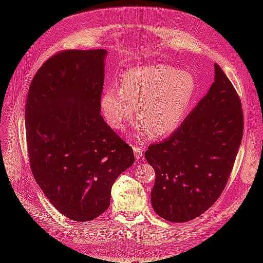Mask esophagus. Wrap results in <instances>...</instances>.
Here are the masks:
<instances>
[{
    "mask_svg": "<svg viewBox=\"0 0 263 263\" xmlns=\"http://www.w3.org/2000/svg\"><path fill=\"white\" fill-rule=\"evenodd\" d=\"M133 150H134L135 157L137 159H140L142 156H144V150H142V148H140L139 146H133Z\"/></svg>",
    "mask_w": 263,
    "mask_h": 263,
    "instance_id": "esophagus-1",
    "label": "esophagus"
}]
</instances>
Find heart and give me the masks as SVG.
<instances>
[{
  "mask_svg": "<svg viewBox=\"0 0 263 263\" xmlns=\"http://www.w3.org/2000/svg\"><path fill=\"white\" fill-rule=\"evenodd\" d=\"M119 85L121 89L108 87L101 98L106 123L122 130L137 106L136 134L150 133L154 138L165 137L179 128L196 95L192 73L165 65L133 68L124 73Z\"/></svg>",
  "mask_w": 263,
  "mask_h": 263,
  "instance_id": "1",
  "label": "heart"
}]
</instances>
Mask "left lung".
Instances as JSON below:
<instances>
[{
  "instance_id": "obj_1",
  "label": "left lung",
  "mask_w": 263,
  "mask_h": 263,
  "mask_svg": "<svg viewBox=\"0 0 263 263\" xmlns=\"http://www.w3.org/2000/svg\"><path fill=\"white\" fill-rule=\"evenodd\" d=\"M214 68L208 94L168 139L145 153L156 172L151 204L169 221L194 219L217 201L241 144L240 99L217 63Z\"/></svg>"
}]
</instances>
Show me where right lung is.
I'll list each match as a JSON object with an SVG mask.
<instances>
[{
  "label": "right lung",
  "mask_w": 263,
  "mask_h": 263,
  "mask_svg": "<svg viewBox=\"0 0 263 263\" xmlns=\"http://www.w3.org/2000/svg\"><path fill=\"white\" fill-rule=\"evenodd\" d=\"M105 49L66 50L29 85L25 126L31 172L66 217L89 221L109 206L119 174L135 161L129 145L101 113Z\"/></svg>",
  "instance_id": "obj_1"
}]
</instances>
